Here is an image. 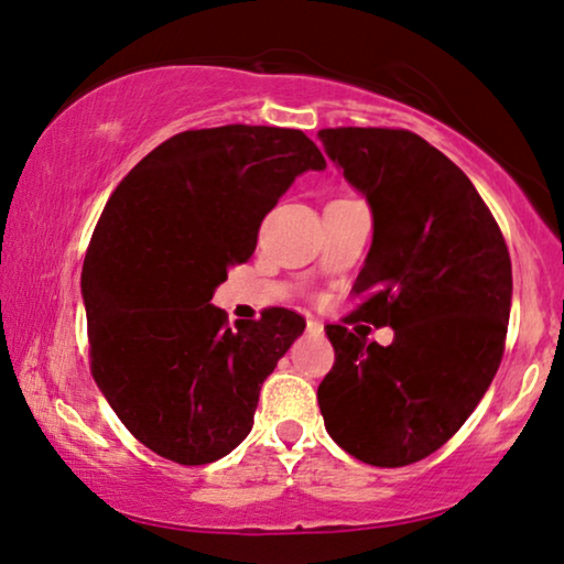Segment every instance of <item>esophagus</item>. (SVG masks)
Segmentation results:
<instances>
[{
	"instance_id": "obj_1",
	"label": "esophagus",
	"mask_w": 564,
	"mask_h": 564,
	"mask_svg": "<svg viewBox=\"0 0 564 564\" xmlns=\"http://www.w3.org/2000/svg\"><path fill=\"white\" fill-rule=\"evenodd\" d=\"M307 334H311V336H323V326H321V323L318 321H307Z\"/></svg>"
}]
</instances>
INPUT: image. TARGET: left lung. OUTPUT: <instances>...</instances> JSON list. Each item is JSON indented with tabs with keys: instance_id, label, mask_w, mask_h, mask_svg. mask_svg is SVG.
Instances as JSON below:
<instances>
[{
	"instance_id": "1",
	"label": "left lung",
	"mask_w": 564,
	"mask_h": 564,
	"mask_svg": "<svg viewBox=\"0 0 564 564\" xmlns=\"http://www.w3.org/2000/svg\"><path fill=\"white\" fill-rule=\"evenodd\" d=\"M326 156L372 210L357 318L390 346L328 326L336 365L318 388L330 438L367 465L405 467L469 419L503 357L511 257L475 184L408 130L326 128Z\"/></svg>"
}]
</instances>
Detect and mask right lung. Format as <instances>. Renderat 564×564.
Here are the masks:
<instances>
[{
    "mask_svg": "<svg viewBox=\"0 0 564 564\" xmlns=\"http://www.w3.org/2000/svg\"><path fill=\"white\" fill-rule=\"evenodd\" d=\"M323 169L303 130H187L138 161L105 205L82 269L91 375L159 457L207 465L249 436L261 384L305 321L274 307L230 330L210 300L295 176Z\"/></svg>",
    "mask_w": 564,
    "mask_h": 564,
    "instance_id": "add662e5",
    "label": "right lung"
}]
</instances>
